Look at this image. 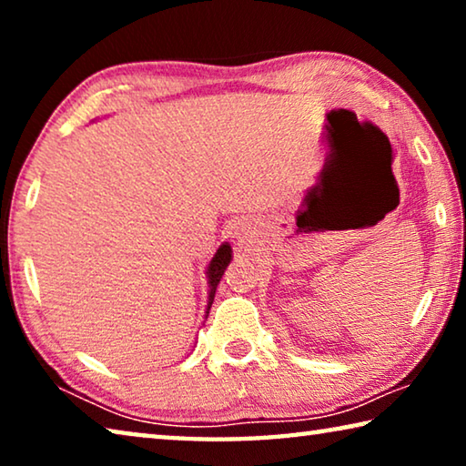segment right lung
<instances>
[{"mask_svg": "<svg viewBox=\"0 0 466 466\" xmlns=\"http://www.w3.org/2000/svg\"><path fill=\"white\" fill-rule=\"evenodd\" d=\"M232 258V248L230 244L224 242L222 247L218 248V252L214 255V258H211V263L208 267V279H209V302H208V314H209V309L211 304H214V296H216V288L219 279H222V275L226 271L228 263H230Z\"/></svg>", "mask_w": 466, "mask_h": 466, "instance_id": "obj_1", "label": "right lung"}]
</instances>
